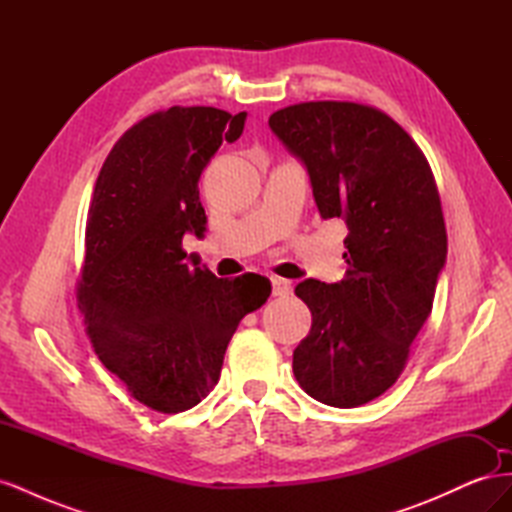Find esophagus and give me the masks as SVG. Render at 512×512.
I'll list each match as a JSON object with an SVG mask.
<instances>
[{
  "instance_id": "esophagus-1",
  "label": "esophagus",
  "mask_w": 512,
  "mask_h": 512,
  "mask_svg": "<svg viewBox=\"0 0 512 512\" xmlns=\"http://www.w3.org/2000/svg\"><path fill=\"white\" fill-rule=\"evenodd\" d=\"M271 286H273L275 297H288L292 292V284L284 280V277H271Z\"/></svg>"
}]
</instances>
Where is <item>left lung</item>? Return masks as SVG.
Instances as JSON below:
<instances>
[{"mask_svg":"<svg viewBox=\"0 0 512 512\" xmlns=\"http://www.w3.org/2000/svg\"><path fill=\"white\" fill-rule=\"evenodd\" d=\"M269 126L305 164L322 218L348 226L344 280L294 288L312 312L294 378L322 404L363 406L397 382L431 314L448 245L436 179L410 134L369 104L301 102Z\"/></svg>","mask_w":512,"mask_h":512,"instance_id":"obj_1","label":"left lung"}]
</instances>
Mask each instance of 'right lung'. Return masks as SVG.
<instances>
[{
    "mask_svg": "<svg viewBox=\"0 0 512 512\" xmlns=\"http://www.w3.org/2000/svg\"><path fill=\"white\" fill-rule=\"evenodd\" d=\"M245 117L213 106L151 113L119 138L96 181L76 299L102 365L156 412L209 395L241 318L271 294L262 275L222 280L183 262V235L203 237L207 224L198 179Z\"/></svg>",
    "mask_w": 512,
    "mask_h": 512,
    "instance_id": "1",
    "label": "right lung"
}]
</instances>
